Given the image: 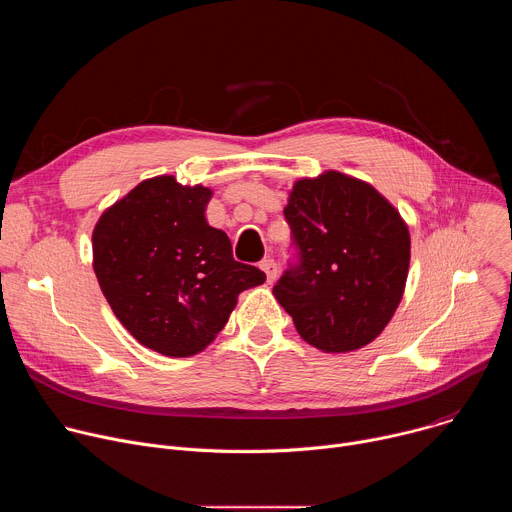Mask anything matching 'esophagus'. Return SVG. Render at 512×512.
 <instances>
[{
    "label": "esophagus",
    "instance_id": "1",
    "mask_svg": "<svg viewBox=\"0 0 512 512\" xmlns=\"http://www.w3.org/2000/svg\"><path fill=\"white\" fill-rule=\"evenodd\" d=\"M259 267L265 271V275H267V281H269V283H271V281H275V277H277V263H275L273 259H263Z\"/></svg>",
    "mask_w": 512,
    "mask_h": 512
}]
</instances>
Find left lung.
Masks as SVG:
<instances>
[{"label":"left lung","instance_id":"1","mask_svg":"<svg viewBox=\"0 0 512 512\" xmlns=\"http://www.w3.org/2000/svg\"><path fill=\"white\" fill-rule=\"evenodd\" d=\"M296 255L273 285L300 336L324 352L373 342L409 271V231L367 182L326 172L298 180L283 208Z\"/></svg>","mask_w":512,"mask_h":512}]
</instances>
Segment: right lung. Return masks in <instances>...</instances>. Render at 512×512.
<instances>
[{
    "instance_id": "1",
    "label": "right lung",
    "mask_w": 512,
    "mask_h": 512,
    "mask_svg": "<svg viewBox=\"0 0 512 512\" xmlns=\"http://www.w3.org/2000/svg\"><path fill=\"white\" fill-rule=\"evenodd\" d=\"M212 192L174 176L137 184L103 212L93 267L111 310L143 346L192 356L221 332L241 291L265 273L233 257L225 231L206 223Z\"/></svg>"
}]
</instances>
